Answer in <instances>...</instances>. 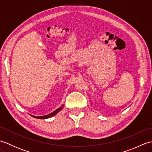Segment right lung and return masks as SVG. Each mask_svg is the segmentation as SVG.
Masks as SVG:
<instances>
[{
	"instance_id": "right-lung-1",
	"label": "right lung",
	"mask_w": 152,
	"mask_h": 152,
	"mask_svg": "<svg viewBox=\"0 0 152 152\" xmlns=\"http://www.w3.org/2000/svg\"><path fill=\"white\" fill-rule=\"evenodd\" d=\"M63 108V105L61 106L60 108L56 110L53 111V112H51V114H48L46 115H43V116H34V115H32V116H33V117H34V118H38V119H47V118H49L52 117V116H53L54 115H56L57 113L59 112Z\"/></svg>"
}]
</instances>
